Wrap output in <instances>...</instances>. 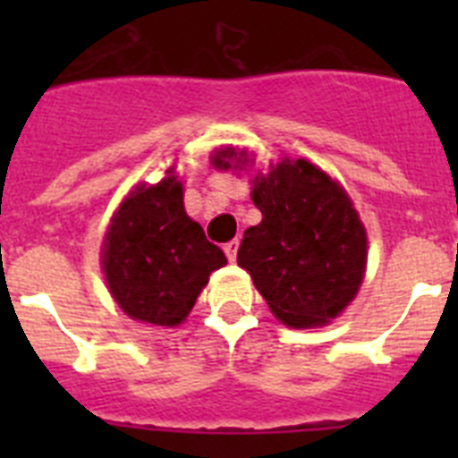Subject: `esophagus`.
I'll return each mask as SVG.
<instances>
[{"label":"esophagus","mask_w":458,"mask_h":458,"mask_svg":"<svg viewBox=\"0 0 458 458\" xmlns=\"http://www.w3.org/2000/svg\"><path fill=\"white\" fill-rule=\"evenodd\" d=\"M222 250H225V254H226V259H229V261H236V254H238V241H236V238H233V241H229V242H225V245H222Z\"/></svg>","instance_id":"obj_1"}]
</instances>
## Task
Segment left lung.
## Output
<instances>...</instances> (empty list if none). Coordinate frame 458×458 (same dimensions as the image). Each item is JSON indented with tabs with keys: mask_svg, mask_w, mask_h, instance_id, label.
I'll list each match as a JSON object with an SVG mask.
<instances>
[{
	"mask_svg": "<svg viewBox=\"0 0 458 458\" xmlns=\"http://www.w3.org/2000/svg\"><path fill=\"white\" fill-rule=\"evenodd\" d=\"M236 151L213 157L229 169ZM261 222L242 233L238 266L270 311L291 327L323 326L353 301L367 264V233L349 194L307 160H282L254 179Z\"/></svg>",
	"mask_w": 458,
	"mask_h": 458,
	"instance_id": "left-lung-1",
	"label": "left lung"
}]
</instances>
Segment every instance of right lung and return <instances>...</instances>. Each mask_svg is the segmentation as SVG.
Instances as JSON below:
<instances>
[{"mask_svg": "<svg viewBox=\"0 0 458 458\" xmlns=\"http://www.w3.org/2000/svg\"><path fill=\"white\" fill-rule=\"evenodd\" d=\"M107 286L137 321L176 326L190 314L213 270L226 264L183 208V185L169 174L140 185L116 210L103 245Z\"/></svg>", "mask_w": 458, "mask_h": 458, "instance_id": "1", "label": "right lung"}]
</instances>
